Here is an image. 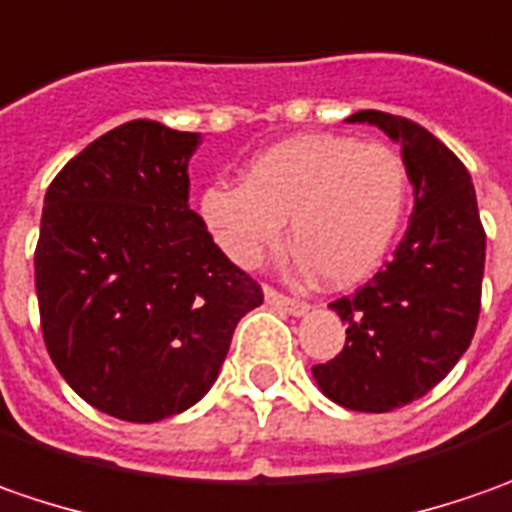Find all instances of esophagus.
Masks as SVG:
<instances>
[{"instance_id":"34e87169","label":"esophagus","mask_w":512,"mask_h":512,"mask_svg":"<svg viewBox=\"0 0 512 512\" xmlns=\"http://www.w3.org/2000/svg\"><path fill=\"white\" fill-rule=\"evenodd\" d=\"M263 297H266V303L272 306V309L283 311V314H291V317H303L309 306L306 303H300V300H294V297H286V294H280L277 289H263Z\"/></svg>"}]
</instances>
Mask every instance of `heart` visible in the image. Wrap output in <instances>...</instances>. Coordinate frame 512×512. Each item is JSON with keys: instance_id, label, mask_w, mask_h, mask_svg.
Returning a JSON list of instances; mask_svg holds the SVG:
<instances>
[{"instance_id": "1", "label": "heart", "mask_w": 512, "mask_h": 512, "mask_svg": "<svg viewBox=\"0 0 512 512\" xmlns=\"http://www.w3.org/2000/svg\"><path fill=\"white\" fill-rule=\"evenodd\" d=\"M408 206V169L388 144L306 133L277 141L246 164L243 184L215 181L198 218L223 255L255 269L280 246L291 218L297 269L354 286L379 269Z\"/></svg>"}]
</instances>
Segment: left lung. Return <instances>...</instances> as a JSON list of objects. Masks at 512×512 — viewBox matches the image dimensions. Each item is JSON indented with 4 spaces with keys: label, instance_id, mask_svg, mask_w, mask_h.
<instances>
[{
    "label": "left lung",
    "instance_id": "1",
    "mask_svg": "<svg viewBox=\"0 0 512 512\" xmlns=\"http://www.w3.org/2000/svg\"><path fill=\"white\" fill-rule=\"evenodd\" d=\"M402 147L414 215L394 260L331 309L345 326L334 360L314 365L317 388L348 411L385 414L425 397L473 340L482 309L485 229L470 172L425 127L379 110L348 115Z\"/></svg>",
    "mask_w": 512,
    "mask_h": 512
}]
</instances>
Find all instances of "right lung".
Returning <instances> with one entry per match:
<instances>
[{"mask_svg": "<svg viewBox=\"0 0 512 512\" xmlns=\"http://www.w3.org/2000/svg\"><path fill=\"white\" fill-rule=\"evenodd\" d=\"M201 133L127 121L56 175L36 246L47 354L101 414L161 422L221 374L263 291L189 209Z\"/></svg>", "mask_w": 512, "mask_h": 512, "instance_id": "right-lung-1", "label": "right lung"}]
</instances>
